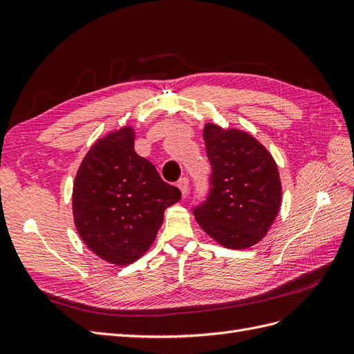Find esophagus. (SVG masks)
Returning <instances> with one entry per match:
<instances>
[{
    "instance_id": "34e87169",
    "label": "esophagus",
    "mask_w": 354,
    "mask_h": 354,
    "mask_svg": "<svg viewBox=\"0 0 354 354\" xmlns=\"http://www.w3.org/2000/svg\"><path fill=\"white\" fill-rule=\"evenodd\" d=\"M178 187H180V190H181V194H183V196H186L189 189H190L189 178H187V177H181V178L178 180Z\"/></svg>"
}]
</instances>
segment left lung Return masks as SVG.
Segmentation results:
<instances>
[{
  "label": "left lung",
  "mask_w": 354,
  "mask_h": 354,
  "mask_svg": "<svg viewBox=\"0 0 354 354\" xmlns=\"http://www.w3.org/2000/svg\"><path fill=\"white\" fill-rule=\"evenodd\" d=\"M203 140L211 164L207 199L194 207L199 226L233 250L260 242L281 207V178L267 149L234 128L207 124Z\"/></svg>",
  "instance_id": "8db88e82"
}]
</instances>
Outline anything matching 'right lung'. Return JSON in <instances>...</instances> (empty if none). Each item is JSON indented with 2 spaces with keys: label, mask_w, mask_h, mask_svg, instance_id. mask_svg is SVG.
<instances>
[{
  "label": "right lung",
  "mask_w": 354,
  "mask_h": 354,
  "mask_svg": "<svg viewBox=\"0 0 354 354\" xmlns=\"http://www.w3.org/2000/svg\"><path fill=\"white\" fill-rule=\"evenodd\" d=\"M178 187L134 151V131L124 127L95 142L73 183V218L80 236L100 259L127 266L156 238L164 211L180 201Z\"/></svg>",
  "instance_id": "right-lung-1"
}]
</instances>
